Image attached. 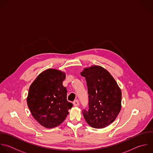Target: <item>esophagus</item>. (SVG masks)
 <instances>
[{
    "mask_svg": "<svg viewBox=\"0 0 153 153\" xmlns=\"http://www.w3.org/2000/svg\"><path fill=\"white\" fill-rule=\"evenodd\" d=\"M73 105L74 106H78L79 105V101L78 100H76L74 101L73 102Z\"/></svg>",
    "mask_w": 153,
    "mask_h": 153,
    "instance_id": "1",
    "label": "esophagus"
}]
</instances>
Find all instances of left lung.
Masks as SVG:
<instances>
[{
	"label": "left lung",
	"mask_w": 153,
	"mask_h": 153,
	"mask_svg": "<svg viewBox=\"0 0 153 153\" xmlns=\"http://www.w3.org/2000/svg\"><path fill=\"white\" fill-rule=\"evenodd\" d=\"M85 77L89 109L82 111L86 123L95 128L112 123L121 108V91L112 75L104 68L93 65L80 73Z\"/></svg>",
	"instance_id": "left-lung-1"
}]
</instances>
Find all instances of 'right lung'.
I'll return each mask as SVG.
<instances>
[{"instance_id":"1","label":"right lung","mask_w":153,"mask_h":153,"mask_svg":"<svg viewBox=\"0 0 153 153\" xmlns=\"http://www.w3.org/2000/svg\"><path fill=\"white\" fill-rule=\"evenodd\" d=\"M65 79V73L47 69L38 76L29 88L28 108L33 118L45 128L60 125L73 106L67 100V90L62 85Z\"/></svg>"}]
</instances>
